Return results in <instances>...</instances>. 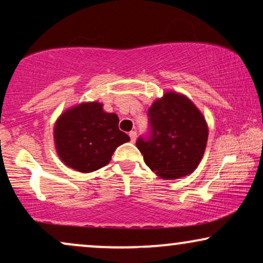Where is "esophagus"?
<instances>
[{
	"instance_id": "obj_1",
	"label": "esophagus",
	"mask_w": 263,
	"mask_h": 263,
	"mask_svg": "<svg viewBox=\"0 0 263 263\" xmlns=\"http://www.w3.org/2000/svg\"><path fill=\"white\" fill-rule=\"evenodd\" d=\"M129 136H130V141L134 143L136 141V132H134V130L130 132L129 133Z\"/></svg>"
}]
</instances>
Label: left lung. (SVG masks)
<instances>
[{
    "label": "left lung",
    "instance_id": "left-lung-1",
    "mask_svg": "<svg viewBox=\"0 0 263 263\" xmlns=\"http://www.w3.org/2000/svg\"><path fill=\"white\" fill-rule=\"evenodd\" d=\"M152 135L139 139L136 147L147 166L163 179L193 174L207 146L206 118L188 97L166 91L148 109Z\"/></svg>",
    "mask_w": 263,
    "mask_h": 263
}]
</instances>
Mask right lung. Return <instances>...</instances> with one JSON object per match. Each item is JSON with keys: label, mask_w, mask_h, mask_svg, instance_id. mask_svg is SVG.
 <instances>
[{"label": "right lung", "mask_w": 263, "mask_h": 263, "mask_svg": "<svg viewBox=\"0 0 263 263\" xmlns=\"http://www.w3.org/2000/svg\"><path fill=\"white\" fill-rule=\"evenodd\" d=\"M118 116L105 112L99 102L68 107L53 125L57 156L64 165L88 174L109 164L118 146L130 138L118 129Z\"/></svg>", "instance_id": "1"}]
</instances>
